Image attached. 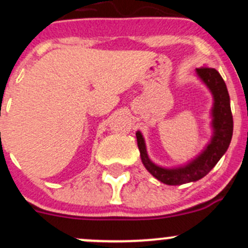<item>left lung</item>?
Listing matches in <instances>:
<instances>
[{"label":"left lung","instance_id":"obj_1","mask_svg":"<svg viewBox=\"0 0 248 248\" xmlns=\"http://www.w3.org/2000/svg\"><path fill=\"white\" fill-rule=\"evenodd\" d=\"M195 72L200 80L208 88L213 97V106L211 109V126L213 134L204 151L186 165L171 169L163 168L151 160L147 153L143 135L141 131H136L137 146L141 154L142 164L153 177L169 186L195 182L206 176L224 155L232 141V116L230 109V97L222 76L217 70L207 66L197 68Z\"/></svg>","mask_w":248,"mask_h":248}]
</instances>
